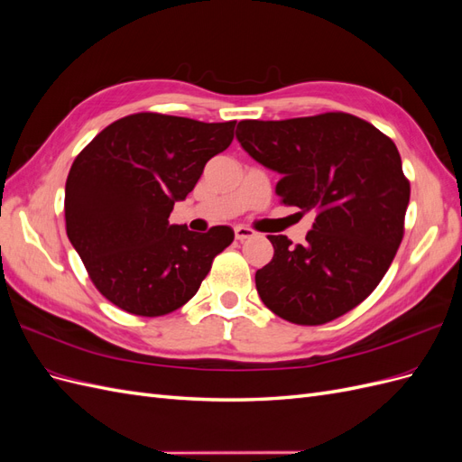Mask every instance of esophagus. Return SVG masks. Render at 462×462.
Wrapping results in <instances>:
<instances>
[{
	"label": "esophagus",
	"instance_id": "34e87169",
	"mask_svg": "<svg viewBox=\"0 0 462 462\" xmlns=\"http://www.w3.org/2000/svg\"><path fill=\"white\" fill-rule=\"evenodd\" d=\"M250 236H254V231L253 229H248V227H245V226H236L235 227V239L236 241H246V239H250Z\"/></svg>",
	"mask_w": 462,
	"mask_h": 462
}]
</instances>
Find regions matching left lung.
<instances>
[{
    "mask_svg": "<svg viewBox=\"0 0 462 462\" xmlns=\"http://www.w3.org/2000/svg\"><path fill=\"white\" fill-rule=\"evenodd\" d=\"M236 141L282 175L275 192L285 206L314 214L304 245L268 235L273 258L256 272L262 302L299 326L353 310L382 282L402 241L411 185L393 141L341 111L241 121Z\"/></svg>",
    "mask_w": 462,
    "mask_h": 462,
    "instance_id": "obj_1",
    "label": "left lung"
}]
</instances>
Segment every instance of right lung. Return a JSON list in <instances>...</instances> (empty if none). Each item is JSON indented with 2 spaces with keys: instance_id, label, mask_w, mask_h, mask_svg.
<instances>
[{
  "instance_id": "right-lung-1",
  "label": "right lung",
  "mask_w": 462,
  "mask_h": 462,
  "mask_svg": "<svg viewBox=\"0 0 462 462\" xmlns=\"http://www.w3.org/2000/svg\"><path fill=\"white\" fill-rule=\"evenodd\" d=\"M235 123L134 114L111 123L73 162L67 236L96 289L121 310L153 318L180 309L233 243L227 226L194 233L170 226V214L208 160L229 148Z\"/></svg>"
}]
</instances>
